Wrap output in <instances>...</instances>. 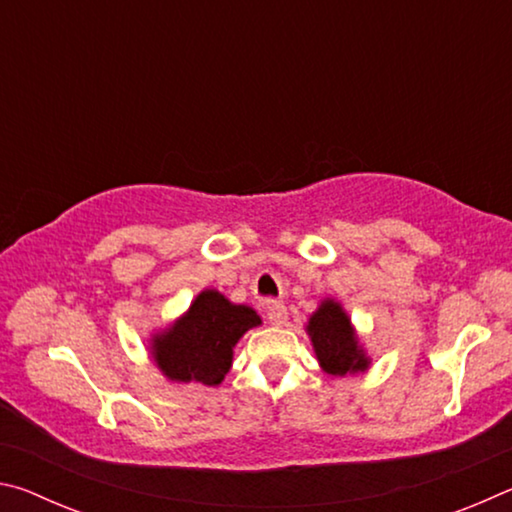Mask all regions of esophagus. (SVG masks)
Listing matches in <instances>:
<instances>
[{"label":"esophagus","mask_w":512,"mask_h":512,"mask_svg":"<svg viewBox=\"0 0 512 512\" xmlns=\"http://www.w3.org/2000/svg\"><path fill=\"white\" fill-rule=\"evenodd\" d=\"M266 318H268V323L275 325V327L287 325V318H289L287 307H284L282 302H271V305H268V309H266Z\"/></svg>","instance_id":"obj_1"}]
</instances>
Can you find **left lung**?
<instances>
[{
	"instance_id": "8db88e82",
	"label": "left lung",
	"mask_w": 512,
	"mask_h": 512,
	"mask_svg": "<svg viewBox=\"0 0 512 512\" xmlns=\"http://www.w3.org/2000/svg\"><path fill=\"white\" fill-rule=\"evenodd\" d=\"M305 332L309 334L318 366L327 375L348 377L370 368L372 359L363 348L357 327L352 325L350 314L336 298L318 302L316 311L307 320Z\"/></svg>"
}]
</instances>
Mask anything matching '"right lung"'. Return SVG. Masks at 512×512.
<instances>
[{
  "label": "right lung",
  "mask_w": 512,
  "mask_h": 512,
  "mask_svg": "<svg viewBox=\"0 0 512 512\" xmlns=\"http://www.w3.org/2000/svg\"><path fill=\"white\" fill-rule=\"evenodd\" d=\"M262 325L257 311L237 305L216 289H203L176 320L153 329L149 354L173 384L219 386L232 368L235 345Z\"/></svg>",
  "instance_id": "obj_1"
}]
</instances>
